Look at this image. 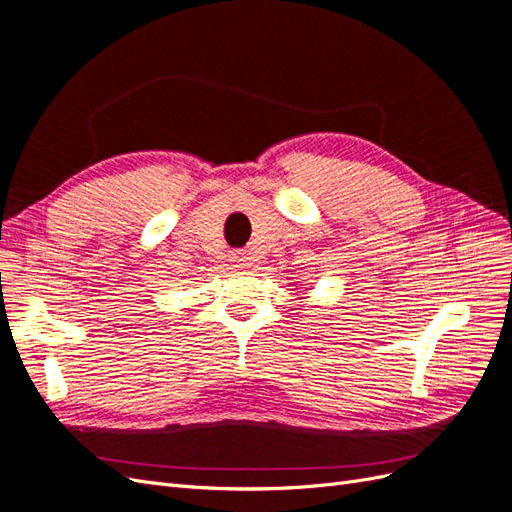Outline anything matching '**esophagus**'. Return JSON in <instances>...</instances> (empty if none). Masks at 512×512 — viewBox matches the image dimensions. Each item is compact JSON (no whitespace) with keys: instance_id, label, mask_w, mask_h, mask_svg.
Masks as SVG:
<instances>
[{"instance_id":"esophagus-1","label":"esophagus","mask_w":512,"mask_h":512,"mask_svg":"<svg viewBox=\"0 0 512 512\" xmlns=\"http://www.w3.org/2000/svg\"><path fill=\"white\" fill-rule=\"evenodd\" d=\"M235 260L239 262V265H245V256H243V254H237V256H235Z\"/></svg>"}]
</instances>
